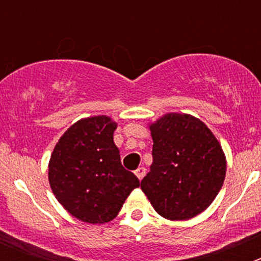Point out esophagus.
Wrapping results in <instances>:
<instances>
[{
  "instance_id": "34e87169",
  "label": "esophagus",
  "mask_w": 261,
  "mask_h": 261,
  "mask_svg": "<svg viewBox=\"0 0 261 261\" xmlns=\"http://www.w3.org/2000/svg\"><path fill=\"white\" fill-rule=\"evenodd\" d=\"M135 174H136V176L140 179V180H142V177H144L145 174H146V168L142 167V166H140L137 170H135Z\"/></svg>"
}]
</instances>
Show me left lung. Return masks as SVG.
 I'll return each instance as SVG.
<instances>
[{
	"label": "left lung",
	"mask_w": 261,
	"mask_h": 261,
	"mask_svg": "<svg viewBox=\"0 0 261 261\" xmlns=\"http://www.w3.org/2000/svg\"><path fill=\"white\" fill-rule=\"evenodd\" d=\"M153 163L141 190L159 216L186 221L208 208L222 188L226 156L201 120L188 114H166L149 124Z\"/></svg>",
	"instance_id": "obj_1"
}]
</instances>
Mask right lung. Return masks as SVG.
Returning a JSON list of instances; mask_svg holds the SVG:
<instances>
[{"label": "right lung", "instance_id": "1", "mask_svg": "<svg viewBox=\"0 0 261 261\" xmlns=\"http://www.w3.org/2000/svg\"><path fill=\"white\" fill-rule=\"evenodd\" d=\"M117 123L110 116L86 117L60 137L48 163V180L57 201L77 220L110 222L140 180L120 162L114 142Z\"/></svg>", "mask_w": 261, "mask_h": 261}]
</instances>
